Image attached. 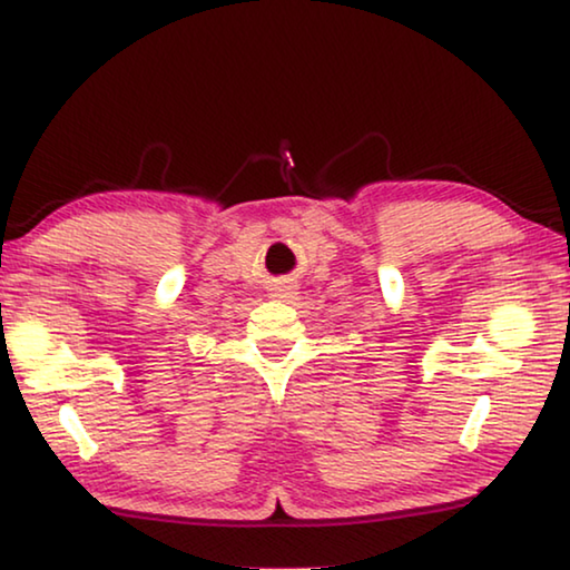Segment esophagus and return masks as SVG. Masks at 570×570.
Listing matches in <instances>:
<instances>
[{
	"mask_svg": "<svg viewBox=\"0 0 570 570\" xmlns=\"http://www.w3.org/2000/svg\"><path fill=\"white\" fill-rule=\"evenodd\" d=\"M293 293H295L293 285H285V283H277V285L269 287V295L277 297V301H285V297H291Z\"/></svg>",
	"mask_w": 570,
	"mask_h": 570,
	"instance_id": "esophagus-1",
	"label": "esophagus"
}]
</instances>
